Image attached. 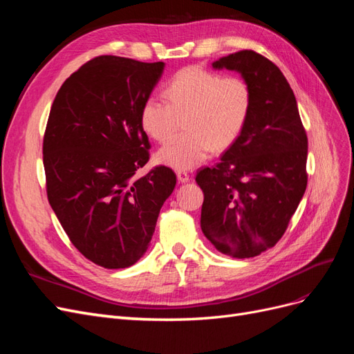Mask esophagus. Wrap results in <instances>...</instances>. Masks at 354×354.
<instances>
[{"label": "esophagus", "mask_w": 354, "mask_h": 354, "mask_svg": "<svg viewBox=\"0 0 354 354\" xmlns=\"http://www.w3.org/2000/svg\"><path fill=\"white\" fill-rule=\"evenodd\" d=\"M176 174H177V178H178V181H181V183H187V181H190V176H189L187 171L178 169Z\"/></svg>", "instance_id": "34e87169"}]
</instances>
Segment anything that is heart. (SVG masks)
Listing matches in <instances>:
<instances>
[{
    "mask_svg": "<svg viewBox=\"0 0 354 354\" xmlns=\"http://www.w3.org/2000/svg\"><path fill=\"white\" fill-rule=\"evenodd\" d=\"M165 99L149 95L138 121L149 137L165 142L183 118L185 131L156 153L159 164L174 169L194 168L208 158L212 149L229 147L242 133L252 104L251 88L242 77H221L202 68L177 72L167 84Z\"/></svg>",
    "mask_w": 354,
    "mask_h": 354,
    "instance_id": "heart-1",
    "label": "heart"
}]
</instances>
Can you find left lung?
Returning <instances> with one entry per match:
<instances>
[{
  "mask_svg": "<svg viewBox=\"0 0 354 354\" xmlns=\"http://www.w3.org/2000/svg\"><path fill=\"white\" fill-rule=\"evenodd\" d=\"M248 82L252 104L242 133L216 167L199 169L201 229L216 248L250 259L272 248L307 187V134L292 88L273 62L242 50L212 63Z\"/></svg>",
  "mask_w": 354,
  "mask_h": 354,
  "instance_id": "left-lung-1",
  "label": "left lung"
}]
</instances>
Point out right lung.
Returning <instances> with one entry per match:
<instances>
[{"label":"right lung","mask_w":354,"mask_h":354,"mask_svg":"<svg viewBox=\"0 0 354 354\" xmlns=\"http://www.w3.org/2000/svg\"><path fill=\"white\" fill-rule=\"evenodd\" d=\"M164 62L99 56L63 82L42 143L48 202L85 259L125 269L149 248L159 211L176 187L174 171L149 160L138 115Z\"/></svg>","instance_id":"right-lung-1"}]
</instances>
